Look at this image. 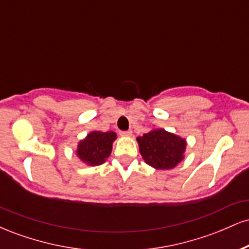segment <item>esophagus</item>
Wrapping results in <instances>:
<instances>
[{
    "instance_id": "34e87169",
    "label": "esophagus",
    "mask_w": 249,
    "mask_h": 249,
    "mask_svg": "<svg viewBox=\"0 0 249 249\" xmlns=\"http://www.w3.org/2000/svg\"><path fill=\"white\" fill-rule=\"evenodd\" d=\"M121 136H123V137H131V136H132V131H122Z\"/></svg>"
}]
</instances>
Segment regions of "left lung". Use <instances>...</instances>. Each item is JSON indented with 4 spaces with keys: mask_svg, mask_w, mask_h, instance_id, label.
Segmentation results:
<instances>
[{
    "mask_svg": "<svg viewBox=\"0 0 249 249\" xmlns=\"http://www.w3.org/2000/svg\"><path fill=\"white\" fill-rule=\"evenodd\" d=\"M137 142L144 161L156 170H172L179 165L187 146L186 139L161 127L137 137Z\"/></svg>",
    "mask_w": 249,
    "mask_h": 249,
    "instance_id": "left-lung-1",
    "label": "left lung"
}]
</instances>
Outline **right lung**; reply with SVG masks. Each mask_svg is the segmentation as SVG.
I'll use <instances>...</instances> for the list:
<instances>
[{"mask_svg":"<svg viewBox=\"0 0 249 249\" xmlns=\"http://www.w3.org/2000/svg\"><path fill=\"white\" fill-rule=\"evenodd\" d=\"M116 139L117 133L113 131H91L84 139L78 142L76 156L88 166H99L110 157Z\"/></svg>","mask_w":249,"mask_h":249,"instance_id":"1","label":"right lung"}]
</instances>
